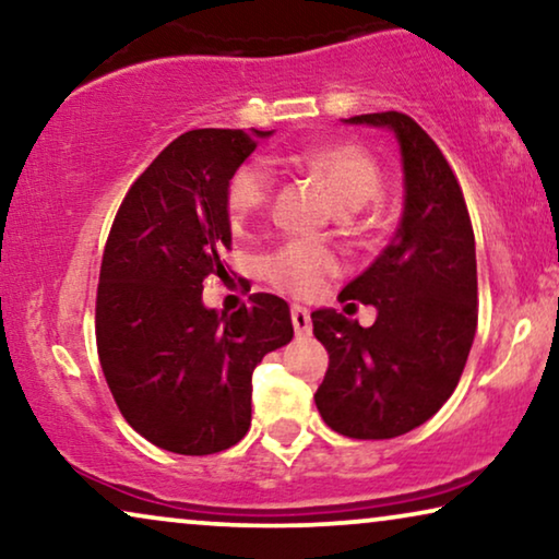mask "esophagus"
<instances>
[{"mask_svg": "<svg viewBox=\"0 0 559 559\" xmlns=\"http://www.w3.org/2000/svg\"><path fill=\"white\" fill-rule=\"evenodd\" d=\"M289 318H293V328H295L297 335H308L310 333L312 323H310V312L308 310L300 308V305H293V308H289Z\"/></svg>", "mask_w": 559, "mask_h": 559, "instance_id": "1", "label": "esophagus"}]
</instances>
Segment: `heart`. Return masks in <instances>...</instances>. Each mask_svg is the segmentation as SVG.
I'll list each match as a JSON object with an SVG mask.
<instances>
[{"label": "heart", "instance_id": "heart-1", "mask_svg": "<svg viewBox=\"0 0 559 559\" xmlns=\"http://www.w3.org/2000/svg\"><path fill=\"white\" fill-rule=\"evenodd\" d=\"M293 163L328 190L343 213H354L381 193V167L361 144L348 140L312 142L293 152ZM272 175L264 165L247 163L226 186V213L234 228H247L270 205ZM341 262L331 249L310 241H289L266 259L264 277L293 297H316Z\"/></svg>", "mask_w": 559, "mask_h": 559}]
</instances>
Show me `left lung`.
I'll use <instances>...</instances> for the list:
<instances>
[{"mask_svg":"<svg viewBox=\"0 0 559 559\" xmlns=\"http://www.w3.org/2000/svg\"><path fill=\"white\" fill-rule=\"evenodd\" d=\"M346 121L394 129L407 195L392 243L341 293V302L373 305V325L335 310L310 316L328 350L316 404L346 438L389 440L427 423L461 381L478 323L476 239L453 167L415 119L379 111Z\"/></svg>","mask_w":559,"mask_h":559,"instance_id":"obj_1","label":"left lung"}]
</instances>
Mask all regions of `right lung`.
<instances>
[{
  "label": "right lung",
  "mask_w": 559,
  "mask_h": 559,
  "mask_svg": "<svg viewBox=\"0 0 559 559\" xmlns=\"http://www.w3.org/2000/svg\"><path fill=\"white\" fill-rule=\"evenodd\" d=\"M270 132L193 129L132 182L114 216L96 289V348L129 425L178 455L231 448L251 425V371L293 341L277 295L216 312L203 282L231 249L226 186Z\"/></svg>",
  "instance_id": "obj_1"
}]
</instances>
